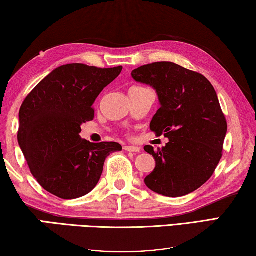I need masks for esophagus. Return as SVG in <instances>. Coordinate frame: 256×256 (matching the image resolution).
I'll return each mask as SVG.
<instances>
[{"label": "esophagus", "mask_w": 256, "mask_h": 256, "mask_svg": "<svg viewBox=\"0 0 256 256\" xmlns=\"http://www.w3.org/2000/svg\"><path fill=\"white\" fill-rule=\"evenodd\" d=\"M124 150L126 152H140V147H136V146H125Z\"/></svg>", "instance_id": "1"}]
</instances>
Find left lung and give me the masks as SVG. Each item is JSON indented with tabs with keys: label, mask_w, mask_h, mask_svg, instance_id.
Segmentation results:
<instances>
[{
	"label": "left lung",
	"mask_w": 256,
	"mask_h": 256,
	"mask_svg": "<svg viewBox=\"0 0 256 256\" xmlns=\"http://www.w3.org/2000/svg\"><path fill=\"white\" fill-rule=\"evenodd\" d=\"M131 75L156 91L160 108L150 130L168 139L158 152L144 147L156 162L146 186L168 197L194 192L216 171L228 128L213 85L200 72L168 62L144 64Z\"/></svg>",
	"instance_id": "8db88e82"
}]
</instances>
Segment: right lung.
Returning <instances> with one entry per match:
<instances>
[{
  "label": "right lung",
  "instance_id": "add662e5",
  "mask_svg": "<svg viewBox=\"0 0 256 256\" xmlns=\"http://www.w3.org/2000/svg\"><path fill=\"white\" fill-rule=\"evenodd\" d=\"M123 67L68 64L56 68L26 96L19 110L18 144L36 181L54 196L75 200L98 184L117 142L92 144L80 136L94 117L93 104Z\"/></svg>",
  "mask_w": 256,
  "mask_h": 256
}]
</instances>
